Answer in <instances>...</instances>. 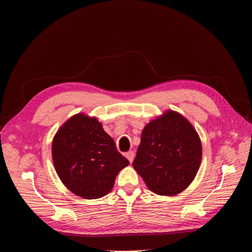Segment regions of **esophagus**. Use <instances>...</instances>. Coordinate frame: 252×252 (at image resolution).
Returning <instances> with one entry per match:
<instances>
[{
  "mask_svg": "<svg viewBox=\"0 0 252 252\" xmlns=\"http://www.w3.org/2000/svg\"><path fill=\"white\" fill-rule=\"evenodd\" d=\"M125 157L128 158V161L130 162V163H132V161H133V158H134V152L133 151H128V152H126V155H125Z\"/></svg>",
  "mask_w": 252,
  "mask_h": 252,
  "instance_id": "34e87169",
  "label": "esophagus"
}]
</instances>
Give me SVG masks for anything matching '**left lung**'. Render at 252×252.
Instances as JSON below:
<instances>
[{"label": "left lung", "mask_w": 252, "mask_h": 252, "mask_svg": "<svg viewBox=\"0 0 252 252\" xmlns=\"http://www.w3.org/2000/svg\"><path fill=\"white\" fill-rule=\"evenodd\" d=\"M201 158L195 129L180 113L168 110L143 129L132 166L151 191L175 195L193 181Z\"/></svg>", "instance_id": "8db88e82"}]
</instances>
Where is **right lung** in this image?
Returning a JSON list of instances; mask_svg holds the SVG:
<instances>
[{
  "label": "right lung",
  "instance_id": "right-lung-1",
  "mask_svg": "<svg viewBox=\"0 0 252 252\" xmlns=\"http://www.w3.org/2000/svg\"><path fill=\"white\" fill-rule=\"evenodd\" d=\"M52 159L63 184L87 200L109 193L118 173L129 164L100 122L82 113L59 129L52 141Z\"/></svg>",
  "mask_w": 252,
  "mask_h": 252
}]
</instances>
